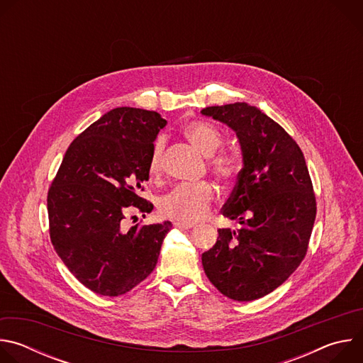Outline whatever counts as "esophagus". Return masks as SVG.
I'll list each match as a JSON object with an SVG mask.
<instances>
[{"mask_svg": "<svg viewBox=\"0 0 363 363\" xmlns=\"http://www.w3.org/2000/svg\"><path fill=\"white\" fill-rule=\"evenodd\" d=\"M174 227H175V228H179V230H189V228H192L194 225H192V224H184V223L175 221V223H174Z\"/></svg>", "mask_w": 363, "mask_h": 363, "instance_id": "obj_1", "label": "esophagus"}]
</instances>
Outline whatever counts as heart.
<instances>
[{
  "label": "heart",
  "instance_id": "heart-1",
  "mask_svg": "<svg viewBox=\"0 0 363 363\" xmlns=\"http://www.w3.org/2000/svg\"><path fill=\"white\" fill-rule=\"evenodd\" d=\"M186 140L205 157H210V165L216 175L223 181L233 179L240 171V161L234 153L217 152L223 143L220 130L208 122L191 121L182 129ZM164 139H157L153 143L147 172L150 177H158L162 171ZM214 188L208 182L181 184L171 189L160 199V211L167 218L184 224H195L208 214L214 201Z\"/></svg>",
  "mask_w": 363,
  "mask_h": 363
}]
</instances>
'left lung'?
<instances>
[{
	"instance_id": "left-lung-1",
	"label": "left lung",
	"mask_w": 363,
	"mask_h": 363,
	"mask_svg": "<svg viewBox=\"0 0 363 363\" xmlns=\"http://www.w3.org/2000/svg\"><path fill=\"white\" fill-rule=\"evenodd\" d=\"M201 113L231 128L242 153L223 206V216L241 227L218 230L202 267L224 296L251 301L281 286L303 262L316 218L312 179L298 145L260 109L237 101Z\"/></svg>"
}]
</instances>
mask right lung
<instances>
[{"label":"right lung","mask_w":363,"mask_h":363,"mask_svg":"<svg viewBox=\"0 0 363 363\" xmlns=\"http://www.w3.org/2000/svg\"><path fill=\"white\" fill-rule=\"evenodd\" d=\"M167 121L160 113L116 108L82 132L67 147L47 195L50 238L70 273L89 290L121 296L143 281L158 263L172 224L123 228L149 179L153 142ZM145 217V216H143Z\"/></svg>","instance_id":"add662e5"}]
</instances>
